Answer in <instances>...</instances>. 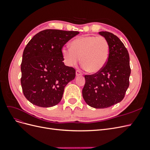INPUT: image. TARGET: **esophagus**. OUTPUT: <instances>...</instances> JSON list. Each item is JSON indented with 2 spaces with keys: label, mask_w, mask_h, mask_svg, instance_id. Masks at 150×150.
<instances>
[{
  "label": "esophagus",
  "mask_w": 150,
  "mask_h": 150,
  "mask_svg": "<svg viewBox=\"0 0 150 150\" xmlns=\"http://www.w3.org/2000/svg\"><path fill=\"white\" fill-rule=\"evenodd\" d=\"M76 75L77 76H82L83 75V73L81 72V71H79V70H77L76 72Z\"/></svg>",
  "instance_id": "obj_1"
}]
</instances>
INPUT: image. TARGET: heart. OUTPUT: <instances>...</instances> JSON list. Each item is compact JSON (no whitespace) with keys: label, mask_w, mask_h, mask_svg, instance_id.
<instances>
[{"label":"heart","mask_w":150,"mask_h":150,"mask_svg":"<svg viewBox=\"0 0 150 150\" xmlns=\"http://www.w3.org/2000/svg\"><path fill=\"white\" fill-rule=\"evenodd\" d=\"M110 50V44L105 38L86 35L72 40L71 49L63 48L61 52L68 66H76L81 58V64L85 69L91 73H96L105 66Z\"/></svg>","instance_id":"b5f03b06"}]
</instances>
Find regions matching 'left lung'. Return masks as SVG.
Instances as JSON below:
<instances>
[{
    "label": "left lung",
    "instance_id": "obj_1",
    "mask_svg": "<svg viewBox=\"0 0 150 150\" xmlns=\"http://www.w3.org/2000/svg\"><path fill=\"white\" fill-rule=\"evenodd\" d=\"M99 34L110 44V56L106 64L96 73L85 75L83 97L94 108H109L123 99L129 85L131 68L128 50L120 39L106 31Z\"/></svg>",
    "mask_w": 150,
    "mask_h": 150
}]
</instances>
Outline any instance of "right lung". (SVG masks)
<instances>
[{
  "label": "right lung",
  "mask_w": 150,
  "mask_h": 150,
  "mask_svg": "<svg viewBox=\"0 0 150 150\" xmlns=\"http://www.w3.org/2000/svg\"><path fill=\"white\" fill-rule=\"evenodd\" d=\"M79 33L46 29L35 34L25 46L21 63V83L28 100L48 108L61 100L65 86L73 80L76 70L64 65L62 49Z\"/></svg>",
  "instance_id": "add662e5"
}]
</instances>
